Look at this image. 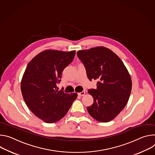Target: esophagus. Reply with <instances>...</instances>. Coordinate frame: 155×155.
Returning a JSON list of instances; mask_svg holds the SVG:
<instances>
[{
    "instance_id": "obj_1",
    "label": "esophagus",
    "mask_w": 155,
    "mask_h": 155,
    "mask_svg": "<svg viewBox=\"0 0 155 155\" xmlns=\"http://www.w3.org/2000/svg\"><path fill=\"white\" fill-rule=\"evenodd\" d=\"M85 91H82V92H81L78 93V95H79V96H83V95H85Z\"/></svg>"
}]
</instances>
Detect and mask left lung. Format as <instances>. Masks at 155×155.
I'll use <instances>...</instances> for the list:
<instances>
[{
  "instance_id": "1",
  "label": "left lung",
  "mask_w": 155,
  "mask_h": 155,
  "mask_svg": "<svg viewBox=\"0 0 155 155\" xmlns=\"http://www.w3.org/2000/svg\"><path fill=\"white\" fill-rule=\"evenodd\" d=\"M77 55L88 79L98 81L97 89L88 91L94 103L87 110L97 121L110 122L124 109L130 97L132 80L127 68L116 54L104 47L79 50Z\"/></svg>"
}]
</instances>
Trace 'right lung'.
I'll list each match as a JSON object with an SVG mask.
<instances>
[{
  "instance_id": "add662e5",
  "label": "right lung",
  "mask_w": 155,
  "mask_h": 155,
  "mask_svg": "<svg viewBox=\"0 0 155 155\" xmlns=\"http://www.w3.org/2000/svg\"><path fill=\"white\" fill-rule=\"evenodd\" d=\"M76 51L46 50L28 63L21 82L23 99L29 109L47 123L63 117L78 97L77 93L58 91L64 69L73 60Z\"/></svg>"
}]
</instances>
